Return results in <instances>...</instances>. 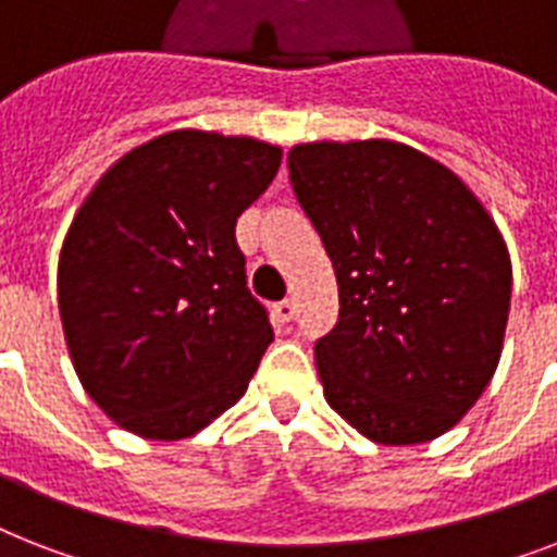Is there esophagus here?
<instances>
[{
	"mask_svg": "<svg viewBox=\"0 0 557 557\" xmlns=\"http://www.w3.org/2000/svg\"><path fill=\"white\" fill-rule=\"evenodd\" d=\"M274 314H277L280 323H292L297 314V304L292 297H286V300H280V304L274 306Z\"/></svg>",
	"mask_w": 557,
	"mask_h": 557,
	"instance_id": "1",
	"label": "esophagus"
}]
</instances>
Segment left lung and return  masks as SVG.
<instances>
[{"label":"left lung","instance_id":"obj_1","mask_svg":"<svg viewBox=\"0 0 557 557\" xmlns=\"http://www.w3.org/2000/svg\"><path fill=\"white\" fill-rule=\"evenodd\" d=\"M288 176L338 277V323L314 344L330 407L379 445L448 433L500 364L497 222L454 170L387 138L295 144Z\"/></svg>","mask_w":557,"mask_h":557}]
</instances>
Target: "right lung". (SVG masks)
<instances>
[{
  "instance_id": "add662e5",
  "label": "right lung",
  "mask_w": 557,
  "mask_h": 557,
  "mask_svg": "<svg viewBox=\"0 0 557 557\" xmlns=\"http://www.w3.org/2000/svg\"><path fill=\"white\" fill-rule=\"evenodd\" d=\"M280 159L251 135L173 129L121 156L74 213L57 262L65 347L124 431L187 440L248 389L274 332L234 227Z\"/></svg>"
}]
</instances>
